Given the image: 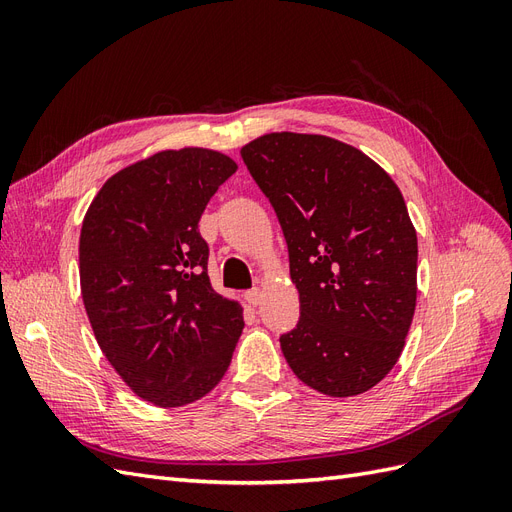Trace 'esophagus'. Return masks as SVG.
I'll return each mask as SVG.
<instances>
[{"instance_id": "34e87169", "label": "esophagus", "mask_w": 512, "mask_h": 512, "mask_svg": "<svg viewBox=\"0 0 512 512\" xmlns=\"http://www.w3.org/2000/svg\"><path fill=\"white\" fill-rule=\"evenodd\" d=\"M245 301H247V303H250V305H254V307H256V305L260 303V290H258V288H252V290H247V292H245Z\"/></svg>"}]
</instances>
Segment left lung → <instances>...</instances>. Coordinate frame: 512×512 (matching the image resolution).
I'll return each instance as SVG.
<instances>
[{"mask_svg": "<svg viewBox=\"0 0 512 512\" xmlns=\"http://www.w3.org/2000/svg\"><path fill=\"white\" fill-rule=\"evenodd\" d=\"M241 158L284 230L301 318L280 337L301 382L369 391L395 367L416 307V230L395 181L318 134H265Z\"/></svg>", "mask_w": 512, "mask_h": 512, "instance_id": "1", "label": "left lung"}]
</instances>
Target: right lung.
Masks as SVG:
<instances>
[{"mask_svg": "<svg viewBox=\"0 0 512 512\" xmlns=\"http://www.w3.org/2000/svg\"><path fill=\"white\" fill-rule=\"evenodd\" d=\"M237 170L218 151H162L119 170L87 209L81 290L104 356L162 408L205 397L230 365L243 309L209 282L198 220Z\"/></svg>", "mask_w": 512, "mask_h": 512, "instance_id": "right-lung-1", "label": "right lung"}]
</instances>
